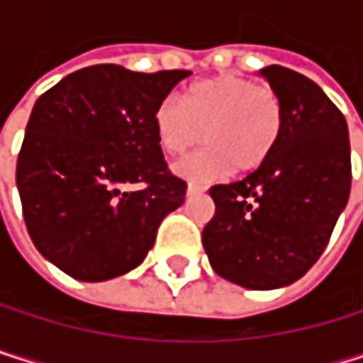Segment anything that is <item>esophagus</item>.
I'll return each mask as SVG.
<instances>
[{
	"mask_svg": "<svg viewBox=\"0 0 363 363\" xmlns=\"http://www.w3.org/2000/svg\"><path fill=\"white\" fill-rule=\"evenodd\" d=\"M202 191H204V187L198 185V183H189V185H187V196H198V194H202Z\"/></svg>",
	"mask_w": 363,
	"mask_h": 363,
	"instance_id": "34e87169",
	"label": "esophagus"
}]
</instances>
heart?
<instances>
[{
    "instance_id": "1",
    "label": "heart",
    "mask_w": 363,
    "mask_h": 363,
    "mask_svg": "<svg viewBox=\"0 0 363 363\" xmlns=\"http://www.w3.org/2000/svg\"><path fill=\"white\" fill-rule=\"evenodd\" d=\"M159 147L169 157L185 155L204 137L208 147L176 163L189 180H216L233 167L259 169L279 143L283 104L279 95L240 74H220L191 84L180 100L167 97L152 115Z\"/></svg>"
}]
</instances>
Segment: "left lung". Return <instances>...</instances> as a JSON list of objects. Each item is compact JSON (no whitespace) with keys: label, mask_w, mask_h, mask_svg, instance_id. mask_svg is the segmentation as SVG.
Instances as JSON below:
<instances>
[{"label":"left lung","mask_w":363,"mask_h":363,"mask_svg":"<svg viewBox=\"0 0 363 363\" xmlns=\"http://www.w3.org/2000/svg\"><path fill=\"white\" fill-rule=\"evenodd\" d=\"M283 104L272 157L246 178L208 189L216 216L202 230L211 268L248 289L298 281L329 244L351 194L346 119L313 80L261 69Z\"/></svg>","instance_id":"1"}]
</instances>
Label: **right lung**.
Wrapping results in <instances>:
<instances>
[{
  "label": "right lung",
  "mask_w": 363,
  "mask_h": 363,
  "mask_svg": "<svg viewBox=\"0 0 363 363\" xmlns=\"http://www.w3.org/2000/svg\"><path fill=\"white\" fill-rule=\"evenodd\" d=\"M189 72L93 65L38 97L17 159L36 250L78 281L126 274L155 246L187 183L167 169L152 115Z\"/></svg>",
  "instance_id": "1"
}]
</instances>
